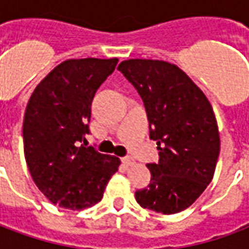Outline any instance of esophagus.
Returning <instances> with one entry per match:
<instances>
[{
    "mask_svg": "<svg viewBox=\"0 0 249 249\" xmlns=\"http://www.w3.org/2000/svg\"><path fill=\"white\" fill-rule=\"evenodd\" d=\"M123 162H124V165L129 167V165H133V164H135V160H133L132 157H124V159H123Z\"/></svg>",
    "mask_w": 249,
    "mask_h": 249,
    "instance_id": "esophagus-1",
    "label": "esophagus"
}]
</instances>
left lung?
<instances>
[{
	"label": "left lung",
	"mask_w": 249,
	"mask_h": 249,
	"mask_svg": "<svg viewBox=\"0 0 249 249\" xmlns=\"http://www.w3.org/2000/svg\"><path fill=\"white\" fill-rule=\"evenodd\" d=\"M146 109L159 164H148L151 184L136 191L142 208L164 214L192 205L212 181L220 152L217 121L207 96L178 65L130 58L117 68Z\"/></svg>",
	"instance_id": "left-lung-1"
}]
</instances>
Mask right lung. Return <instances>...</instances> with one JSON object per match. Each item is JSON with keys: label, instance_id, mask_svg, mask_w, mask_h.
<instances>
[{"label": "right lung", "instance_id": "obj_1", "mask_svg": "<svg viewBox=\"0 0 249 249\" xmlns=\"http://www.w3.org/2000/svg\"><path fill=\"white\" fill-rule=\"evenodd\" d=\"M117 58H71L57 65L32 93L22 137L26 165L35 184L58 207L81 211L103 198L119 171V157L81 144L98 87Z\"/></svg>", "mask_w": 249, "mask_h": 249}]
</instances>
